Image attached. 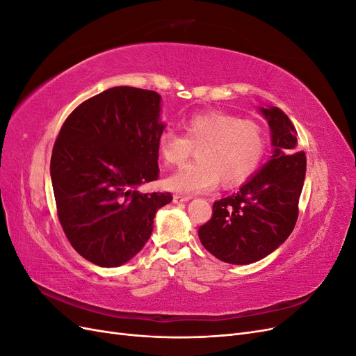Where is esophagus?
<instances>
[{
	"instance_id": "34e87169",
	"label": "esophagus",
	"mask_w": 356,
	"mask_h": 356,
	"mask_svg": "<svg viewBox=\"0 0 356 356\" xmlns=\"http://www.w3.org/2000/svg\"><path fill=\"white\" fill-rule=\"evenodd\" d=\"M188 200H190L188 196H181V195H175L174 196V203H186Z\"/></svg>"
}]
</instances>
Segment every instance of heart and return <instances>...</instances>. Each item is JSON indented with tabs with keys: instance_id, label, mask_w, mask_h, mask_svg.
<instances>
[{
	"instance_id": "heart-1",
	"label": "heart",
	"mask_w": 356,
	"mask_h": 356,
	"mask_svg": "<svg viewBox=\"0 0 356 356\" xmlns=\"http://www.w3.org/2000/svg\"><path fill=\"white\" fill-rule=\"evenodd\" d=\"M184 136L165 131L159 136V156L166 165H181L196 147L197 160L165 179L168 188L197 195L218 184L233 187L250 178L266 153V135L254 122L220 113H199L187 118Z\"/></svg>"
}]
</instances>
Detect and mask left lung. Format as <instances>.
<instances>
[{
  "label": "left lung",
  "mask_w": 356,
  "mask_h": 356,
  "mask_svg": "<svg viewBox=\"0 0 356 356\" xmlns=\"http://www.w3.org/2000/svg\"><path fill=\"white\" fill-rule=\"evenodd\" d=\"M270 127V160L234 195L213 203L212 218L199 239L218 260L251 264L277 250L293 232L306 175V154L298 152L297 131L277 106H260Z\"/></svg>",
  "instance_id": "8db88e82"
}]
</instances>
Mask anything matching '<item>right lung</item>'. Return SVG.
Returning a JSON list of instances; mask_svg holds the SVG:
<instances>
[{
    "label": "right lung",
    "mask_w": 356,
    "mask_h": 356,
    "mask_svg": "<svg viewBox=\"0 0 356 356\" xmlns=\"http://www.w3.org/2000/svg\"><path fill=\"white\" fill-rule=\"evenodd\" d=\"M161 96L117 86L84 101L63 123L53 147L50 177L58 217L72 248L101 267H118L153 232L170 193L138 187L159 177Z\"/></svg>",
    "instance_id": "obj_1"
}]
</instances>
